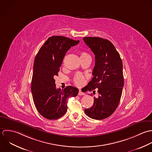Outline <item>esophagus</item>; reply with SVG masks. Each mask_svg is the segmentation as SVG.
<instances>
[{
    "instance_id": "1",
    "label": "esophagus",
    "mask_w": 152,
    "mask_h": 152,
    "mask_svg": "<svg viewBox=\"0 0 152 152\" xmlns=\"http://www.w3.org/2000/svg\"><path fill=\"white\" fill-rule=\"evenodd\" d=\"M78 94H79V96H81V95H85V94L84 93H83L81 91H79Z\"/></svg>"
}]
</instances>
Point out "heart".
Instances as JSON below:
<instances>
[{
	"label": "heart",
	"mask_w": 152,
	"mask_h": 152,
	"mask_svg": "<svg viewBox=\"0 0 152 152\" xmlns=\"http://www.w3.org/2000/svg\"><path fill=\"white\" fill-rule=\"evenodd\" d=\"M87 56H89V55L86 52L80 53V58ZM74 82L76 85L82 86L84 83V77L80 74H77L74 78Z\"/></svg>",
	"instance_id": "obj_1"
}]
</instances>
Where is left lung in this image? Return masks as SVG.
<instances>
[{
    "mask_svg": "<svg viewBox=\"0 0 152 152\" xmlns=\"http://www.w3.org/2000/svg\"><path fill=\"white\" fill-rule=\"evenodd\" d=\"M83 40L95 56L93 77L85 88L93 93L97 89L99 93L85 112L91 119L102 120L112 115L120 102L124 85L122 61L109 40L96 37H85Z\"/></svg>",
    "mask_w": 152,
    "mask_h": 152,
    "instance_id": "obj_1",
    "label": "left lung"
}]
</instances>
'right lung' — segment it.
I'll return each instance as SVG.
<instances>
[{
	"label": "right lung",
	"mask_w": 152,
	"mask_h": 152,
	"mask_svg": "<svg viewBox=\"0 0 152 152\" xmlns=\"http://www.w3.org/2000/svg\"><path fill=\"white\" fill-rule=\"evenodd\" d=\"M79 43V40L61 36H52L36 56L31 91L37 110L46 119H59L67 112V98L78 94V89L73 86L56 89L55 77L58 76L66 52Z\"/></svg>",
	"instance_id": "obj_1"
}]
</instances>
